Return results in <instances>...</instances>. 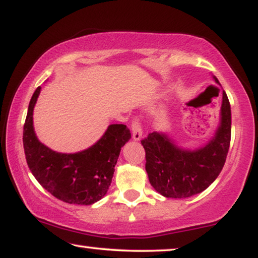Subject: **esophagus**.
<instances>
[{
	"instance_id": "34e87169",
	"label": "esophagus",
	"mask_w": 258,
	"mask_h": 258,
	"mask_svg": "<svg viewBox=\"0 0 258 258\" xmlns=\"http://www.w3.org/2000/svg\"><path fill=\"white\" fill-rule=\"evenodd\" d=\"M132 132H133V139L135 141H140L142 139V126H141V123L137 118H134L132 122Z\"/></svg>"
}]
</instances>
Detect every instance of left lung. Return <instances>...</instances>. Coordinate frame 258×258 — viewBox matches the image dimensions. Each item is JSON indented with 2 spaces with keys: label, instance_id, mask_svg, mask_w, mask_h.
Segmentation results:
<instances>
[{
  "label": "left lung",
  "instance_id": "8db88e82",
  "mask_svg": "<svg viewBox=\"0 0 258 258\" xmlns=\"http://www.w3.org/2000/svg\"><path fill=\"white\" fill-rule=\"evenodd\" d=\"M215 82L220 84L214 76ZM231 139V110L223 91L221 122L213 139L200 149H182L164 133H150L141 141L146 150V170L157 192L186 199L206 190L223 169Z\"/></svg>",
  "mask_w": 258,
  "mask_h": 258
}]
</instances>
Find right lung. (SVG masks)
Returning <instances> with one entry per match:
<instances>
[{
	"mask_svg": "<svg viewBox=\"0 0 258 258\" xmlns=\"http://www.w3.org/2000/svg\"><path fill=\"white\" fill-rule=\"evenodd\" d=\"M31 97L23 126V148L31 174L56 199L69 204L90 206L107 194L121 148L132 137L124 124H110L94 146L75 154L49 149L37 140L33 111L40 95Z\"/></svg>",
	"mask_w": 258,
	"mask_h": 258,
	"instance_id": "add662e5",
	"label": "right lung"
}]
</instances>
